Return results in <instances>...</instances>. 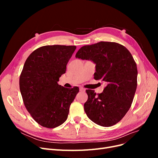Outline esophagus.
I'll return each mask as SVG.
<instances>
[{"label": "esophagus", "mask_w": 158, "mask_h": 158, "mask_svg": "<svg viewBox=\"0 0 158 158\" xmlns=\"http://www.w3.org/2000/svg\"><path fill=\"white\" fill-rule=\"evenodd\" d=\"M85 89L84 88H82V87H80V91H81V92H85Z\"/></svg>", "instance_id": "1"}]
</instances>
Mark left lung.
I'll return each mask as SVG.
<instances>
[{
    "mask_svg": "<svg viewBox=\"0 0 158 158\" xmlns=\"http://www.w3.org/2000/svg\"><path fill=\"white\" fill-rule=\"evenodd\" d=\"M76 58L92 60L96 64L94 78L106 83L101 94L85 90L87 116L100 126L115 125L131 107L137 87V66L130 51L115 42L100 41L81 47Z\"/></svg>",
    "mask_w": 158,
    "mask_h": 158,
    "instance_id": "1",
    "label": "left lung"
}]
</instances>
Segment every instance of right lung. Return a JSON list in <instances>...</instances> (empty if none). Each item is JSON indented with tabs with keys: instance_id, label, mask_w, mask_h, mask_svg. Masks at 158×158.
Listing matches in <instances>:
<instances>
[{
	"instance_id": "right-lung-1",
	"label": "right lung",
	"mask_w": 158,
	"mask_h": 158,
	"mask_svg": "<svg viewBox=\"0 0 158 158\" xmlns=\"http://www.w3.org/2000/svg\"><path fill=\"white\" fill-rule=\"evenodd\" d=\"M76 48L73 45L43 46L33 51L23 65L19 82L23 104L42 127L53 128L67 119L79 88H66L58 82Z\"/></svg>"
}]
</instances>
